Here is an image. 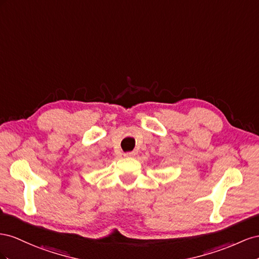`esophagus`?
Here are the masks:
<instances>
[{
	"mask_svg": "<svg viewBox=\"0 0 259 259\" xmlns=\"http://www.w3.org/2000/svg\"><path fill=\"white\" fill-rule=\"evenodd\" d=\"M134 155H135L134 152H127V153L123 154V156L124 157H131V156H134Z\"/></svg>",
	"mask_w": 259,
	"mask_h": 259,
	"instance_id": "1",
	"label": "esophagus"
}]
</instances>
